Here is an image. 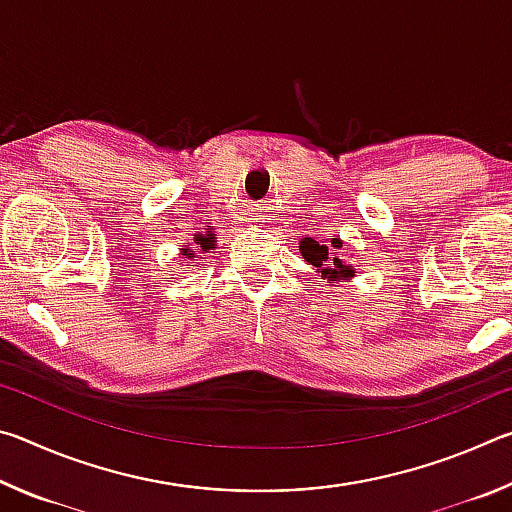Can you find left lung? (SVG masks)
I'll list each match as a JSON object with an SVG mask.
<instances>
[{
	"mask_svg": "<svg viewBox=\"0 0 512 512\" xmlns=\"http://www.w3.org/2000/svg\"><path fill=\"white\" fill-rule=\"evenodd\" d=\"M341 239H332V244H320L316 239H302L300 241V253L307 259L311 266L318 268V273L329 280H343V277H352L354 268L345 264L339 255H334L332 250H341Z\"/></svg>",
	"mask_w": 512,
	"mask_h": 512,
	"instance_id": "left-lung-1",
	"label": "left lung"
}]
</instances>
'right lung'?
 I'll return each instance as SVG.
<instances>
[{
  "label": "right lung",
  "instance_id": "add662e5",
  "mask_svg": "<svg viewBox=\"0 0 512 512\" xmlns=\"http://www.w3.org/2000/svg\"><path fill=\"white\" fill-rule=\"evenodd\" d=\"M214 237L212 235H207V237H203V235H196V244H201V248H212V241ZM183 253H187V248L183 250ZM189 255H194V250H189Z\"/></svg>",
  "mask_w": 512,
  "mask_h": 512
}]
</instances>
